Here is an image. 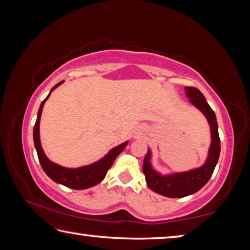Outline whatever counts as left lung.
Wrapping results in <instances>:
<instances>
[{"mask_svg": "<svg viewBox=\"0 0 250 250\" xmlns=\"http://www.w3.org/2000/svg\"><path fill=\"white\" fill-rule=\"evenodd\" d=\"M185 94L189 98V103L205 116L210 128V146L204 164L200 167L185 172L162 174L152 167V152L149 149L143 160L142 167L147 186L152 191L171 198L188 196L200 191L210 179L221 153L218 125L213 109L209 107L204 95L197 88L185 87Z\"/></svg>", "mask_w": 250, "mask_h": 250, "instance_id": "left-lung-1", "label": "left lung"}]
</instances>
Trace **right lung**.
<instances>
[{
  "label": "right lung",
  "mask_w": 250,
  "mask_h": 250,
  "mask_svg": "<svg viewBox=\"0 0 250 250\" xmlns=\"http://www.w3.org/2000/svg\"><path fill=\"white\" fill-rule=\"evenodd\" d=\"M64 83L59 82L57 84L52 88V90L49 91L48 96L42 101L41 107L39 109V113H37V119L34 125V132H33V139H34V146L37 152V156H39L40 163L42 167H43L44 172L47 174L50 179L54 182H56L58 184H62L67 188H74V189H84L89 188L99 184L101 181L104 179L105 174L111 166L115 162V160L118 155H119L125 147L128 145L129 141H125L121 145L117 146L113 149L110 150L104 158L96 161V162L89 164V166H83L80 167H65L59 166L57 163H54L53 161H50L47 156H46L45 152L42 147L41 145V139H40V122H41V116L42 111H43V107L46 103V100L49 98L52 91L56 89L58 86Z\"/></svg>",
  "instance_id": "add662e5"
}]
</instances>
